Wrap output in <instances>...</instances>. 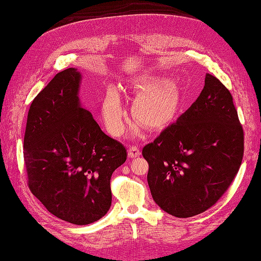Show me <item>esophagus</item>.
I'll use <instances>...</instances> for the list:
<instances>
[{"label": "esophagus", "instance_id": "esophagus-1", "mask_svg": "<svg viewBox=\"0 0 261 261\" xmlns=\"http://www.w3.org/2000/svg\"><path fill=\"white\" fill-rule=\"evenodd\" d=\"M140 155H141L140 148H138L137 146H134V145L129 146V148H128V156L129 158H138Z\"/></svg>", "mask_w": 261, "mask_h": 261}]
</instances>
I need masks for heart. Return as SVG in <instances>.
<instances>
[{"label":"heart","mask_w":261,"mask_h":261,"mask_svg":"<svg viewBox=\"0 0 261 261\" xmlns=\"http://www.w3.org/2000/svg\"><path fill=\"white\" fill-rule=\"evenodd\" d=\"M132 88L138 93L133 102V116L148 129L160 128L171 118L179 105L175 90L158 80H135ZM126 111L119 93L109 90L102 105V118L108 132L119 136L125 128Z\"/></svg>","instance_id":"heart-1"}]
</instances>
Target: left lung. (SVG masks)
Returning <instances> with one entry per match:
<instances>
[{
  "instance_id": "obj_1",
  "label": "left lung",
  "mask_w": 261,
  "mask_h": 261,
  "mask_svg": "<svg viewBox=\"0 0 261 261\" xmlns=\"http://www.w3.org/2000/svg\"><path fill=\"white\" fill-rule=\"evenodd\" d=\"M142 154L161 210L182 219L208 210L231 185L243 156V129L230 91L207 73L197 100Z\"/></svg>"
}]
</instances>
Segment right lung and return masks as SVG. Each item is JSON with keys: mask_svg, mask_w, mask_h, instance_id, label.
<instances>
[{"mask_svg": "<svg viewBox=\"0 0 261 261\" xmlns=\"http://www.w3.org/2000/svg\"><path fill=\"white\" fill-rule=\"evenodd\" d=\"M81 80L74 67L56 74L30 106L23 141L31 193L53 215L76 225L109 211L111 174L127 159L124 145L82 106Z\"/></svg>", "mask_w": 261, "mask_h": 261, "instance_id": "1", "label": "right lung"}]
</instances>
